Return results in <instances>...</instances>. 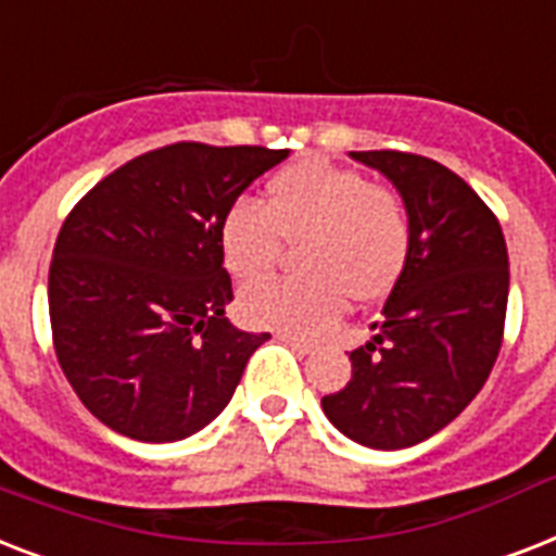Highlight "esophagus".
Masks as SVG:
<instances>
[{
  "label": "esophagus",
  "instance_id": "1",
  "mask_svg": "<svg viewBox=\"0 0 556 556\" xmlns=\"http://www.w3.org/2000/svg\"><path fill=\"white\" fill-rule=\"evenodd\" d=\"M277 340H282V343H286V346H291V349H294L296 355H312V352H314V346H312V343H305V340L294 338V334H288V331H279V334H277Z\"/></svg>",
  "mask_w": 556,
  "mask_h": 556
}]
</instances>
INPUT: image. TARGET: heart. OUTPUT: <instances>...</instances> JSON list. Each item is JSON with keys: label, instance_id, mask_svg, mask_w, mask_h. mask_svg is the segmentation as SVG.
I'll use <instances>...</instances> for the list:
<instances>
[{"label": "heart", "instance_id": "obj_1", "mask_svg": "<svg viewBox=\"0 0 556 556\" xmlns=\"http://www.w3.org/2000/svg\"><path fill=\"white\" fill-rule=\"evenodd\" d=\"M303 235L305 277L265 279L239 296L251 326L317 334L346 312L349 294L357 303L387 296L413 248V222L392 187L326 159H305L270 178L265 207L239 199L225 210L218 251L236 279L253 282L274 270L282 239Z\"/></svg>", "mask_w": 556, "mask_h": 556}]
</instances>
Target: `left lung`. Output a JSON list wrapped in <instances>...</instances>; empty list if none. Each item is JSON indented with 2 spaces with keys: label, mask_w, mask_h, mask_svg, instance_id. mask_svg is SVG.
<instances>
[{
  "label": "left lung",
  "mask_w": 556,
  "mask_h": 556,
  "mask_svg": "<svg viewBox=\"0 0 556 556\" xmlns=\"http://www.w3.org/2000/svg\"><path fill=\"white\" fill-rule=\"evenodd\" d=\"M397 187L413 222L404 274L375 338L355 349L352 380L323 413L357 444L413 447L447 427L491 375L508 312V248L500 218L453 169L397 150L352 152Z\"/></svg>",
  "instance_id": "1"
}]
</instances>
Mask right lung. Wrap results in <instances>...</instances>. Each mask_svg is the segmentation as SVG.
<instances>
[{"label":"right lung","mask_w":556,"mask_h":556,"mask_svg":"<svg viewBox=\"0 0 556 556\" xmlns=\"http://www.w3.org/2000/svg\"><path fill=\"white\" fill-rule=\"evenodd\" d=\"M288 150L181 141L126 161L65 216L48 268L60 369L126 439L181 441L233 397L270 334L230 326L218 222Z\"/></svg>","instance_id":"add662e5"}]
</instances>
